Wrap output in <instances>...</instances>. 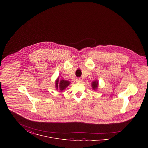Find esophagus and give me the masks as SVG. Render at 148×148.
I'll use <instances>...</instances> for the list:
<instances>
[{
	"instance_id": "34e87169",
	"label": "esophagus",
	"mask_w": 148,
	"mask_h": 148,
	"mask_svg": "<svg viewBox=\"0 0 148 148\" xmlns=\"http://www.w3.org/2000/svg\"><path fill=\"white\" fill-rule=\"evenodd\" d=\"M82 79H81V78H80V77H78L77 79V80H76V82L78 83H81L82 82Z\"/></svg>"
}]
</instances>
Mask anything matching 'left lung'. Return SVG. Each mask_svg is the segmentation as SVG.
Wrapping results in <instances>:
<instances>
[{"mask_svg":"<svg viewBox=\"0 0 148 148\" xmlns=\"http://www.w3.org/2000/svg\"><path fill=\"white\" fill-rule=\"evenodd\" d=\"M92 88L94 90H96L98 86V82L97 80H95L92 83Z\"/></svg>","mask_w":148,"mask_h":148,"instance_id":"1","label":"left lung"}]
</instances>
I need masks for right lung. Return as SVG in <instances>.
<instances>
[{
	"instance_id": "right-lung-1",
	"label": "right lung",
	"mask_w": 148,
	"mask_h": 148,
	"mask_svg": "<svg viewBox=\"0 0 148 148\" xmlns=\"http://www.w3.org/2000/svg\"><path fill=\"white\" fill-rule=\"evenodd\" d=\"M70 83H71L69 81L63 79H62L59 81V78H58L56 81V88L57 90L59 89V90L62 92L67 86L69 85Z\"/></svg>"
}]
</instances>
